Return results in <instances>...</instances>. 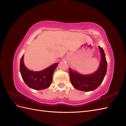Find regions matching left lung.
<instances>
[{"label":"left lung","instance_id":"left-lung-1","mask_svg":"<svg viewBox=\"0 0 126 126\" xmlns=\"http://www.w3.org/2000/svg\"><path fill=\"white\" fill-rule=\"evenodd\" d=\"M101 59L100 66L93 74L81 75L77 72L69 69L70 81L73 86L79 90L90 91L96 89L100 85L107 72V63L103 49L99 46Z\"/></svg>","mask_w":126,"mask_h":126}]
</instances>
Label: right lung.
Returning a JSON list of instances; mask_svg holds the SVG:
<instances>
[{
    "label": "right lung",
    "mask_w": 126,
    "mask_h": 126,
    "mask_svg": "<svg viewBox=\"0 0 126 126\" xmlns=\"http://www.w3.org/2000/svg\"><path fill=\"white\" fill-rule=\"evenodd\" d=\"M58 63L40 71L28 70L24 63V55L20 63V71L22 79L29 87L35 90H42L47 88L51 85L52 75Z\"/></svg>",
    "instance_id": "1"
}]
</instances>
